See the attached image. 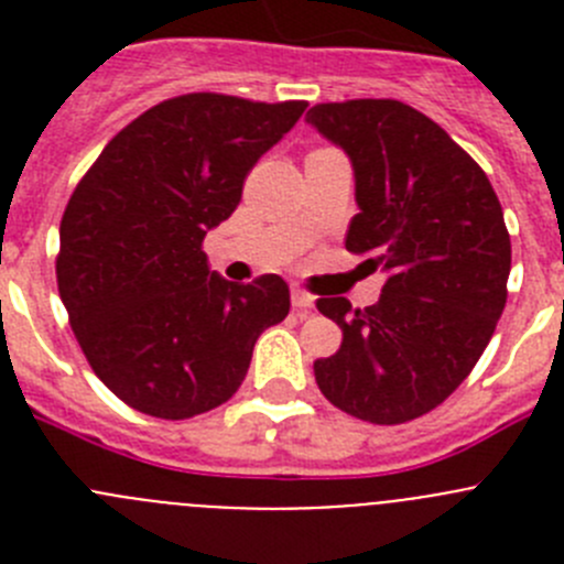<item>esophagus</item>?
Instances as JSON below:
<instances>
[{"label":"esophagus","instance_id":"1","mask_svg":"<svg viewBox=\"0 0 564 564\" xmlns=\"http://www.w3.org/2000/svg\"><path fill=\"white\" fill-rule=\"evenodd\" d=\"M291 302H293V307H296L299 313H311L313 311V296L307 291H302V288H293Z\"/></svg>","mask_w":564,"mask_h":564}]
</instances>
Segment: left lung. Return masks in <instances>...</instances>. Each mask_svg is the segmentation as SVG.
Here are the masks:
<instances>
[{"label": "left lung", "mask_w": 564, "mask_h": 564, "mask_svg": "<svg viewBox=\"0 0 564 564\" xmlns=\"http://www.w3.org/2000/svg\"><path fill=\"white\" fill-rule=\"evenodd\" d=\"M307 121L356 169L361 212L344 246L390 273L370 307L316 302L341 327L336 356L313 364L318 390L358 421H415L460 387L495 336L511 271L502 206L475 158L410 104H316Z\"/></svg>", "instance_id": "1"}]
</instances>
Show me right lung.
Listing matches in <instances>:
<instances>
[{
	"label": "right lung",
	"instance_id": "1",
	"mask_svg": "<svg viewBox=\"0 0 564 564\" xmlns=\"http://www.w3.org/2000/svg\"><path fill=\"white\" fill-rule=\"evenodd\" d=\"M305 107L169 98L115 134L78 181L62 217L58 293L93 372L132 410L186 421L226 403L259 333L291 311L276 273L237 285L208 271L203 239Z\"/></svg>",
	"mask_w": 564,
	"mask_h": 564
}]
</instances>
